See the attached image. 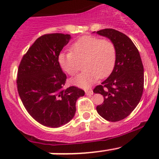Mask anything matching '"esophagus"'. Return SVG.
I'll return each mask as SVG.
<instances>
[{
    "mask_svg": "<svg viewBox=\"0 0 159 159\" xmlns=\"http://www.w3.org/2000/svg\"><path fill=\"white\" fill-rule=\"evenodd\" d=\"M85 94L87 95H93V91L92 89H87V90H85Z\"/></svg>",
    "mask_w": 159,
    "mask_h": 159,
    "instance_id": "1",
    "label": "esophagus"
}]
</instances>
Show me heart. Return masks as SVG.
<instances>
[{
	"label": "heart",
	"instance_id": "obj_1",
	"mask_svg": "<svg viewBox=\"0 0 159 159\" xmlns=\"http://www.w3.org/2000/svg\"><path fill=\"white\" fill-rule=\"evenodd\" d=\"M116 61V48L109 39L87 35L78 39L70 46V51L60 53V66L74 76L83 64L84 71L72 78L71 83L83 89L90 87L98 80L109 76Z\"/></svg>",
	"mask_w": 159,
	"mask_h": 159
}]
</instances>
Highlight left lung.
<instances>
[{"label": "left lung", "mask_w": 159, "mask_h": 159, "mask_svg": "<svg viewBox=\"0 0 159 159\" xmlns=\"http://www.w3.org/2000/svg\"><path fill=\"white\" fill-rule=\"evenodd\" d=\"M109 38L116 48L113 70L93 92L103 95L104 102L96 107L98 113L110 122L128 116L141 100L144 90V67L138 48L123 32L113 29L97 31Z\"/></svg>", "instance_id": "left-lung-1"}]
</instances>
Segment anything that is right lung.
<instances>
[{"mask_svg":"<svg viewBox=\"0 0 159 159\" xmlns=\"http://www.w3.org/2000/svg\"><path fill=\"white\" fill-rule=\"evenodd\" d=\"M68 34L50 33L39 37L22 57L18 69L20 98L32 118L45 127H59L74 117L76 101L84 91L76 86L64 89L67 76L58 61Z\"/></svg>","mask_w":159,"mask_h":159,"instance_id":"obj_1","label":"right lung"}]
</instances>
